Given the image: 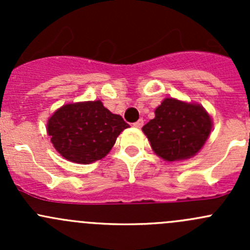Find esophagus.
I'll return each mask as SVG.
<instances>
[{
	"label": "esophagus",
	"instance_id": "obj_1",
	"mask_svg": "<svg viewBox=\"0 0 250 250\" xmlns=\"http://www.w3.org/2000/svg\"><path fill=\"white\" fill-rule=\"evenodd\" d=\"M143 125H144L143 118H140V120H138L137 122L133 123V125H134V127H137V128H141V127H143Z\"/></svg>",
	"mask_w": 250,
	"mask_h": 250
}]
</instances>
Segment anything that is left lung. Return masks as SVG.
Returning a JSON list of instances; mask_svg holds the SVG:
<instances>
[{
    "label": "left lung",
    "mask_w": 250,
    "mask_h": 250,
    "mask_svg": "<svg viewBox=\"0 0 250 250\" xmlns=\"http://www.w3.org/2000/svg\"><path fill=\"white\" fill-rule=\"evenodd\" d=\"M143 132L156 153L166 161L195 156L208 139L211 120L200 105L167 98L155 111Z\"/></svg>",
    "instance_id": "8db88e82"
}]
</instances>
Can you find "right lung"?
Wrapping results in <instances>:
<instances>
[{
    "instance_id": "1",
    "label": "right lung",
    "mask_w": 250,
    "mask_h": 250,
    "mask_svg": "<svg viewBox=\"0 0 250 250\" xmlns=\"http://www.w3.org/2000/svg\"><path fill=\"white\" fill-rule=\"evenodd\" d=\"M128 123L97 102L67 104L49 118L47 132L58 152L81 165L102 160Z\"/></svg>"
}]
</instances>
